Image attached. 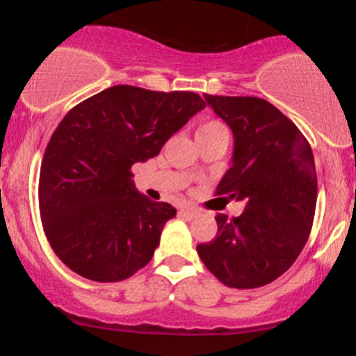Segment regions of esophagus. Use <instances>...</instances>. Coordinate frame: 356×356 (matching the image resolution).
<instances>
[{
  "label": "esophagus",
  "mask_w": 356,
  "mask_h": 356,
  "mask_svg": "<svg viewBox=\"0 0 356 356\" xmlns=\"http://www.w3.org/2000/svg\"><path fill=\"white\" fill-rule=\"evenodd\" d=\"M179 214L182 216V218H186V219H195L199 216V212L195 211V209H191V207H181V209H179Z\"/></svg>",
  "instance_id": "34e87169"
}]
</instances>
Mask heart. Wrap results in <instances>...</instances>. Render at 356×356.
<instances>
[{"instance_id": "1", "label": "heart", "mask_w": 356, "mask_h": 356, "mask_svg": "<svg viewBox=\"0 0 356 356\" xmlns=\"http://www.w3.org/2000/svg\"><path fill=\"white\" fill-rule=\"evenodd\" d=\"M216 137H226L227 138V129L222 122L218 118H206L201 122L195 132V138H216Z\"/></svg>"}]
</instances>
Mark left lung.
Returning <instances> with one entry per match:
<instances>
[{"instance_id":"1","label":"left lung","mask_w":356,"mask_h":356,"mask_svg":"<svg viewBox=\"0 0 356 356\" xmlns=\"http://www.w3.org/2000/svg\"><path fill=\"white\" fill-rule=\"evenodd\" d=\"M204 99L234 134L232 165L216 195L246 207L238 218L216 216L218 234L199 244V257L222 284L259 288L291 268L312 232L318 195L312 145L264 99Z\"/></svg>"}]
</instances>
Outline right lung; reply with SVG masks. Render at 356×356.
<instances>
[{"mask_svg":"<svg viewBox=\"0 0 356 356\" xmlns=\"http://www.w3.org/2000/svg\"><path fill=\"white\" fill-rule=\"evenodd\" d=\"M204 107L194 92L115 85L63 117L38 184L44 236L61 263L87 280L115 283L152 259L175 207L140 194L132 165L159 155Z\"/></svg>","mask_w":356,"mask_h":356,"instance_id":"add662e5","label":"right lung"}]
</instances>
